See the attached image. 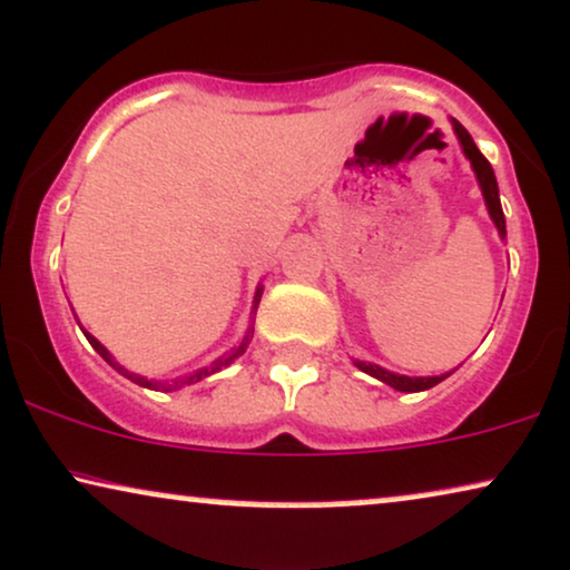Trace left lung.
Instances as JSON below:
<instances>
[{
  "instance_id": "1",
  "label": "left lung",
  "mask_w": 570,
  "mask_h": 570,
  "mask_svg": "<svg viewBox=\"0 0 570 570\" xmlns=\"http://www.w3.org/2000/svg\"><path fill=\"white\" fill-rule=\"evenodd\" d=\"M451 127H454L456 132V140L459 146H462V154L468 156L470 159V167L472 173H475V180L478 185H481V194H483V202H485V209H489V217L491 223L497 225L499 230V238H507V223H504V212H502V202H499V185H497V175H493L491 164L485 156L478 150L475 140H472L468 129H464L462 125H459L456 119H451ZM355 366L361 368L363 374L374 376V380L385 382V385H390L393 390H397V393H422V390H430L435 387L438 382H443L445 376H451L454 372H445V374H435V376H406V374H395V372H387V368L376 366V363L372 361H361V358H353Z\"/></svg>"
}]
</instances>
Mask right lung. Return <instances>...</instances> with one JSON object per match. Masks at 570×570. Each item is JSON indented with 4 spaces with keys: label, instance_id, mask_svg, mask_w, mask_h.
I'll use <instances>...</instances> for the list:
<instances>
[{
    "label": "right lung",
    "instance_id": "add662e5",
    "mask_svg": "<svg viewBox=\"0 0 570 570\" xmlns=\"http://www.w3.org/2000/svg\"><path fill=\"white\" fill-rule=\"evenodd\" d=\"M259 297H263V284H257V292H255V303H252V315H249V328H246V332H244V337L238 340L236 345H233L228 353H223V355H219V358H215V361H212V363H207V366L196 368V372H188V374L173 376V380H148V376H142V374H135V372H129V368L121 366V363L116 361L111 353H108V347L102 345L100 340H95L92 334L87 332V328H81V332H85V337L89 340V345H92L95 351L100 353V358H106V363H111V366H114L116 372H119L121 376H127V380H132L135 385H140V387H148V390H161V393H173V390H180V387H185V385H196V382H202V380H207V376H212V374L223 372V368H225V366H230L233 361H236V358H242L246 347H249V342H252V334H255V313H257ZM73 315H77V313H73ZM79 326H81V324H79Z\"/></svg>",
    "mask_w": 570,
    "mask_h": 570
}]
</instances>
